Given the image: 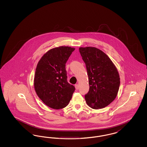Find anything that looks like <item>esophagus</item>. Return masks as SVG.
<instances>
[{"mask_svg": "<svg viewBox=\"0 0 147 147\" xmlns=\"http://www.w3.org/2000/svg\"><path fill=\"white\" fill-rule=\"evenodd\" d=\"M75 87H76V90H78V89H79V85H78V84H76L75 85Z\"/></svg>", "mask_w": 147, "mask_h": 147, "instance_id": "obj_1", "label": "esophagus"}]
</instances>
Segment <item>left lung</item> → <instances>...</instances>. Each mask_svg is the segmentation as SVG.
<instances>
[{
    "instance_id": "obj_1",
    "label": "left lung",
    "mask_w": 147,
    "mask_h": 147,
    "mask_svg": "<svg viewBox=\"0 0 147 147\" xmlns=\"http://www.w3.org/2000/svg\"><path fill=\"white\" fill-rule=\"evenodd\" d=\"M79 52L89 79L86 101L95 109L106 107L114 100L119 89L120 81L117 70L110 58L98 49L80 47Z\"/></svg>"
}]
</instances>
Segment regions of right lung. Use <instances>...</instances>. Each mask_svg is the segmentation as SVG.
<instances>
[{
    "label": "right lung",
    "instance_id": "right-lung-1",
    "mask_svg": "<svg viewBox=\"0 0 147 147\" xmlns=\"http://www.w3.org/2000/svg\"><path fill=\"white\" fill-rule=\"evenodd\" d=\"M75 49L61 46L50 49L36 68L34 86L36 94L47 106L55 109L66 107L75 91L67 82L66 63Z\"/></svg>",
    "mask_w": 147,
    "mask_h": 147
}]
</instances>
